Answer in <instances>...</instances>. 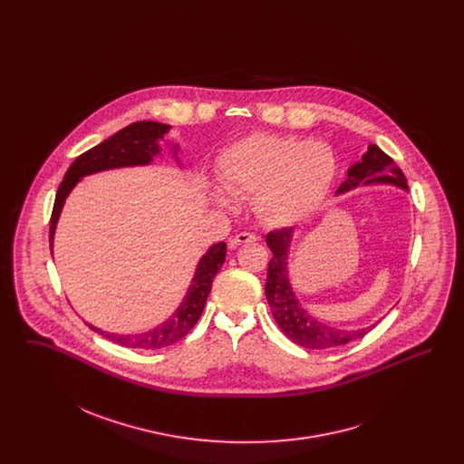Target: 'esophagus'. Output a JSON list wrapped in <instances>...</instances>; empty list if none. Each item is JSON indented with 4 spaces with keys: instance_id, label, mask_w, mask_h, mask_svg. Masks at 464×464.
Segmentation results:
<instances>
[{
    "instance_id": "obj_1",
    "label": "esophagus",
    "mask_w": 464,
    "mask_h": 464,
    "mask_svg": "<svg viewBox=\"0 0 464 464\" xmlns=\"http://www.w3.org/2000/svg\"><path fill=\"white\" fill-rule=\"evenodd\" d=\"M257 240H259V237L254 235V233H240V235H237V237H233V238L229 240L227 246H229V248H237V246H240L243 243L257 242Z\"/></svg>"
}]
</instances>
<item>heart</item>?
<instances>
[{
  "mask_svg": "<svg viewBox=\"0 0 464 464\" xmlns=\"http://www.w3.org/2000/svg\"><path fill=\"white\" fill-rule=\"evenodd\" d=\"M335 176V156L322 140L252 133L226 148L218 179L231 198H254L257 218L269 227L308 219L322 205ZM221 205L227 198L218 195Z\"/></svg>",
  "mask_w": 464,
  "mask_h": 464,
  "instance_id": "obj_1",
  "label": "heart"
}]
</instances>
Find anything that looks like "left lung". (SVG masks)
I'll use <instances>...</instances> for the list:
<instances>
[{"mask_svg":"<svg viewBox=\"0 0 464 464\" xmlns=\"http://www.w3.org/2000/svg\"><path fill=\"white\" fill-rule=\"evenodd\" d=\"M371 184H392L405 191L409 189L403 172L398 169L395 161L375 144H371L367 153L362 156V160L348 169V177L339 186L335 195H343L356 189L358 186ZM292 237L294 227H282L271 231L266 237V243L273 254L267 266L266 299L273 313V318L276 320L278 327L288 339L306 350H327L360 339L371 329H374L375 325L356 331H343L327 325L309 314L306 308L297 301L288 280V250Z\"/></svg>","mask_w":464,"mask_h":464,"instance_id":"obj_1","label":"left lung"}]
</instances>
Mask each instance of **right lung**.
Here are the masks:
<instances>
[{"mask_svg":"<svg viewBox=\"0 0 464 464\" xmlns=\"http://www.w3.org/2000/svg\"><path fill=\"white\" fill-rule=\"evenodd\" d=\"M170 130V125L158 123V121H135L132 125L121 129L120 132L111 135L104 142L97 144L83 155L78 156L71 167L67 169L64 180L59 186L52 218H50V250L53 254V235L59 222V216L63 212V207L66 203L67 195L72 191V188L85 176H92L102 170L111 169H121V167H139V165H150L156 155H160V140L163 135ZM179 146H174V158H177ZM226 259V243L212 245L203 257L199 259L195 276L191 280V285L188 288L182 303L174 311L170 318H167L163 324L156 325L155 329L140 334H111L101 331L93 325H89L92 331L99 332L106 339L112 343L125 346V348H139V350H158L165 348L182 339L188 332L191 331L205 308L207 297L212 290V282L221 269Z\"/></svg>","mask_w":464,"mask_h":464,"instance_id":"obj_1","label":"right lung"}]
</instances>
